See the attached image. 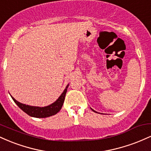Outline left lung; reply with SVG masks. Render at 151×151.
Here are the masks:
<instances>
[{
	"instance_id": "left-lung-1",
	"label": "left lung",
	"mask_w": 151,
	"mask_h": 151,
	"mask_svg": "<svg viewBox=\"0 0 151 151\" xmlns=\"http://www.w3.org/2000/svg\"><path fill=\"white\" fill-rule=\"evenodd\" d=\"M91 110H92V111H94V112H96V111H94V110H93V109H91Z\"/></svg>"
}]
</instances>
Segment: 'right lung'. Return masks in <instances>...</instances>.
<instances>
[{
	"instance_id": "1",
	"label": "right lung",
	"mask_w": 151,
	"mask_h": 151,
	"mask_svg": "<svg viewBox=\"0 0 151 151\" xmlns=\"http://www.w3.org/2000/svg\"><path fill=\"white\" fill-rule=\"evenodd\" d=\"M68 86L69 85L67 86V87L64 90L61 96L59 97L56 101L54 102L51 105L45 107L31 106L23 104H21L18 101H16L13 96H11V97L13 99V101H15V103L18 106L19 108L21 109L27 115L35 118H46L55 115V114H56L60 111V109H62V105H63L64 101H65V95L67 91Z\"/></svg>"
}]
</instances>
